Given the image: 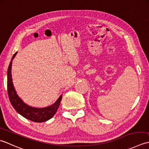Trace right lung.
<instances>
[{
    "label": "right lung",
    "mask_w": 149,
    "mask_h": 149,
    "mask_svg": "<svg viewBox=\"0 0 149 149\" xmlns=\"http://www.w3.org/2000/svg\"><path fill=\"white\" fill-rule=\"evenodd\" d=\"M17 52L15 53L12 57L10 65L8 69V94L11 104L16 110L18 113L22 115L26 119L31 120L34 122H43L49 120L53 116L58 109L62 95L60 96L53 105L44 108H36L26 104L22 99L18 96L15 89L11 77V65L12 61L16 55Z\"/></svg>",
    "instance_id": "add662e5"
}]
</instances>
